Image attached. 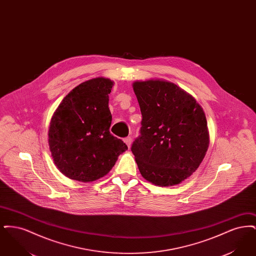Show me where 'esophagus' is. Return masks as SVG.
Here are the masks:
<instances>
[{
    "mask_svg": "<svg viewBox=\"0 0 256 256\" xmlns=\"http://www.w3.org/2000/svg\"><path fill=\"white\" fill-rule=\"evenodd\" d=\"M124 142L128 145V146L130 148V145H132V137L130 136H128V137H126L124 139Z\"/></svg>",
    "mask_w": 256,
    "mask_h": 256,
    "instance_id": "esophagus-1",
    "label": "esophagus"
}]
</instances>
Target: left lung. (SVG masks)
<instances>
[{"label":"left lung","mask_w":256,"mask_h":256,"mask_svg":"<svg viewBox=\"0 0 256 256\" xmlns=\"http://www.w3.org/2000/svg\"><path fill=\"white\" fill-rule=\"evenodd\" d=\"M134 90L142 114L140 135L132 146L139 170L159 186L178 184L206 156L204 112L194 98L169 82H135Z\"/></svg>","instance_id":"8db88e82"}]
</instances>
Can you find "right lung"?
Here are the masks:
<instances>
[{"instance_id":"obj_1","label":"right lung","mask_w":256,"mask_h":256,"mask_svg":"<svg viewBox=\"0 0 256 256\" xmlns=\"http://www.w3.org/2000/svg\"><path fill=\"white\" fill-rule=\"evenodd\" d=\"M113 82L97 78L74 87L64 98L50 122L52 156L63 174L89 182L106 176L128 150L110 134L108 94Z\"/></svg>"}]
</instances>
